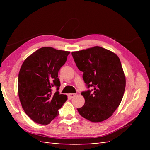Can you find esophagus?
I'll return each instance as SVG.
<instances>
[{
	"instance_id": "1",
	"label": "esophagus",
	"mask_w": 150,
	"mask_h": 150,
	"mask_svg": "<svg viewBox=\"0 0 150 150\" xmlns=\"http://www.w3.org/2000/svg\"><path fill=\"white\" fill-rule=\"evenodd\" d=\"M68 96H69V97H70V98H73L76 96V94L75 93H69V95H68Z\"/></svg>"
}]
</instances>
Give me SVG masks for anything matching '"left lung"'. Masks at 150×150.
<instances>
[{"mask_svg": "<svg viewBox=\"0 0 150 150\" xmlns=\"http://www.w3.org/2000/svg\"><path fill=\"white\" fill-rule=\"evenodd\" d=\"M71 54L88 88L81 93L85 105L77 108L81 116L93 122H100L113 115L122 101L126 77L118 55L110 50L95 46Z\"/></svg>", "mask_w": 150, "mask_h": 150, "instance_id": "8db88e82", "label": "left lung"}]
</instances>
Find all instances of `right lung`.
<instances>
[{"label": "right lung", "mask_w": 150, "mask_h": 150, "mask_svg": "<svg viewBox=\"0 0 150 150\" xmlns=\"http://www.w3.org/2000/svg\"><path fill=\"white\" fill-rule=\"evenodd\" d=\"M69 52L52 47L40 48L22 63L18 75L19 99L25 112L35 123L47 125L59 115L67 96L52 88L60 87L58 71Z\"/></svg>", "instance_id": "add662e5"}]
</instances>
